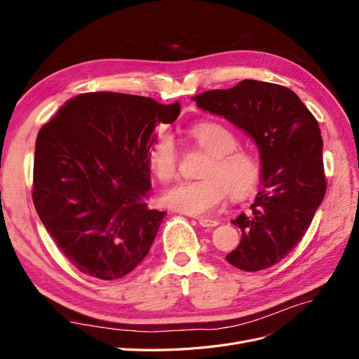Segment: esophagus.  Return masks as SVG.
<instances>
[{
  "instance_id": "1",
  "label": "esophagus",
  "mask_w": 359,
  "mask_h": 359,
  "mask_svg": "<svg viewBox=\"0 0 359 359\" xmlns=\"http://www.w3.org/2000/svg\"><path fill=\"white\" fill-rule=\"evenodd\" d=\"M199 224L202 227H206V229H211V227H215L217 224H219V222L217 220H210V219H203V217H201V219H198Z\"/></svg>"
}]
</instances>
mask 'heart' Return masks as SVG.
<instances>
[{"label": "heart", "mask_w": 359, "mask_h": 359, "mask_svg": "<svg viewBox=\"0 0 359 359\" xmlns=\"http://www.w3.org/2000/svg\"><path fill=\"white\" fill-rule=\"evenodd\" d=\"M193 145L208 154L198 181H184L163 194L168 208L189 215H208L219 208L229 193L231 199L241 201L256 191L262 165L245 149H238V137L231 128L219 123H199L189 128ZM148 165L161 182L177 177L180 151L168 133H160L148 147Z\"/></svg>", "instance_id": "obj_1"}]
</instances>
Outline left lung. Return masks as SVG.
<instances>
[{
  "label": "left lung",
  "instance_id": "1",
  "mask_svg": "<svg viewBox=\"0 0 359 359\" xmlns=\"http://www.w3.org/2000/svg\"><path fill=\"white\" fill-rule=\"evenodd\" d=\"M191 100L243 128L262 163V189L252 211L232 220L241 243L226 260L250 273L278 264L306 235L327 191L316 118L286 86L253 79Z\"/></svg>",
  "mask_w": 359,
  "mask_h": 359
}]
</instances>
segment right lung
Instances as JSON below:
<instances>
[{
	"instance_id": "1",
	"label": "right lung",
	"mask_w": 359,
	"mask_h": 359,
	"mask_svg": "<svg viewBox=\"0 0 359 359\" xmlns=\"http://www.w3.org/2000/svg\"><path fill=\"white\" fill-rule=\"evenodd\" d=\"M180 103L85 93L60 107L36 140L32 202L81 273L116 280L148 255L166 212L151 210L148 147Z\"/></svg>"
}]
</instances>
